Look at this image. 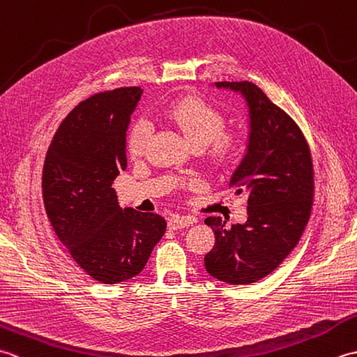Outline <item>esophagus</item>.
<instances>
[{
	"label": "esophagus",
	"instance_id": "obj_1",
	"mask_svg": "<svg viewBox=\"0 0 357 357\" xmlns=\"http://www.w3.org/2000/svg\"><path fill=\"white\" fill-rule=\"evenodd\" d=\"M195 219L190 216H173L169 221V227L172 230H179V229H187V227L193 225Z\"/></svg>",
	"mask_w": 357,
	"mask_h": 357
}]
</instances>
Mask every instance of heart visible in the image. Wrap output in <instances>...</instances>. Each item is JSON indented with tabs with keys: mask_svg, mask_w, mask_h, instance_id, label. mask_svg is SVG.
Here are the masks:
<instances>
[{
	"mask_svg": "<svg viewBox=\"0 0 357 357\" xmlns=\"http://www.w3.org/2000/svg\"><path fill=\"white\" fill-rule=\"evenodd\" d=\"M165 118L176 126L192 147H208L207 158L211 165L222 167L230 162L238 151V136L225 132L224 116L213 105L199 98H185L167 110ZM151 127L146 119H139L128 132V153L141 158L147 149Z\"/></svg>",
	"mask_w": 357,
	"mask_h": 357,
	"instance_id": "obj_1",
	"label": "heart"
}]
</instances>
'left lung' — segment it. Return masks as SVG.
Masks as SVG:
<instances>
[{"label": "left lung", "mask_w": 357, "mask_h": 357, "mask_svg": "<svg viewBox=\"0 0 357 357\" xmlns=\"http://www.w3.org/2000/svg\"><path fill=\"white\" fill-rule=\"evenodd\" d=\"M244 98L248 107L245 155L230 178L248 196L247 221L225 229L219 216L206 224L216 242L204 257L208 275L247 285L278 268L291 253L312 213L314 179L308 144L298 124L248 81L215 82Z\"/></svg>", "instance_id": "left-lung-1"}]
</instances>
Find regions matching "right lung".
Segmentation results:
<instances>
[{
  "instance_id": "obj_1",
  "label": "right lung",
  "mask_w": 357,
  "mask_h": 357,
  "mask_svg": "<svg viewBox=\"0 0 357 357\" xmlns=\"http://www.w3.org/2000/svg\"><path fill=\"white\" fill-rule=\"evenodd\" d=\"M141 87H121L79 102L45 155L43 199L58 239L101 284L139 275L165 233L161 215L121 208L113 181L127 169L126 136Z\"/></svg>"
}]
</instances>
